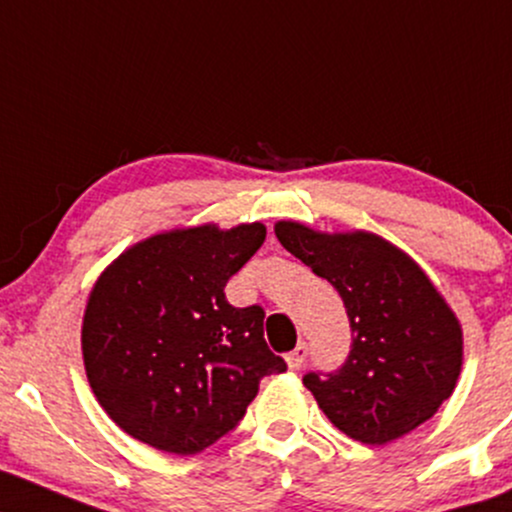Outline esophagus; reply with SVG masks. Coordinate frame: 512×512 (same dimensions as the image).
Listing matches in <instances>:
<instances>
[{"label":"esophagus","mask_w":512,"mask_h":512,"mask_svg":"<svg viewBox=\"0 0 512 512\" xmlns=\"http://www.w3.org/2000/svg\"><path fill=\"white\" fill-rule=\"evenodd\" d=\"M305 360H307V346H305V343H300V346L295 348L293 353L286 355V362H288V367H291V369H300L305 365Z\"/></svg>","instance_id":"esophagus-1"}]
</instances>
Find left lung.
I'll use <instances>...</instances> for the list:
<instances>
[{"mask_svg":"<svg viewBox=\"0 0 512 512\" xmlns=\"http://www.w3.org/2000/svg\"><path fill=\"white\" fill-rule=\"evenodd\" d=\"M274 233L346 305L353 329L346 365L303 379L331 424L384 446L434 417L463 369V326L420 264L369 231L276 221Z\"/></svg>","mask_w":512,"mask_h":512,"instance_id":"1","label":"left lung"}]
</instances>
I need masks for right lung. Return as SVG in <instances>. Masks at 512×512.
<instances>
[{
    "label": "right lung",
    "mask_w": 512,
    "mask_h": 512,
    "mask_svg": "<svg viewBox=\"0 0 512 512\" xmlns=\"http://www.w3.org/2000/svg\"><path fill=\"white\" fill-rule=\"evenodd\" d=\"M260 221L183 226L123 250L95 281L80 348L102 410L164 453H202L243 420L286 362L264 341L260 305L233 307L226 281L260 250Z\"/></svg>",
    "instance_id": "1"
}]
</instances>
